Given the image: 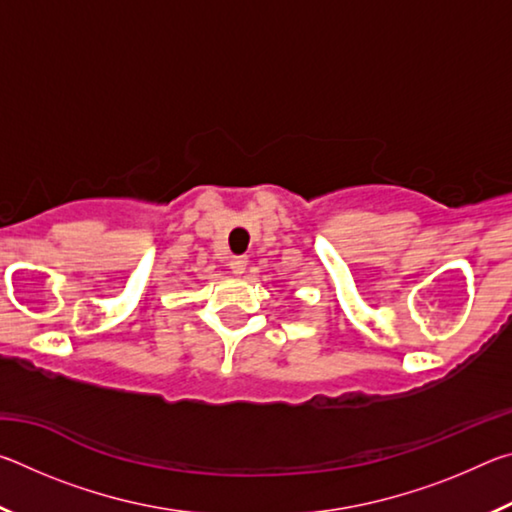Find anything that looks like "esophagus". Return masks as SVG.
Masks as SVG:
<instances>
[{
    "label": "esophagus",
    "instance_id": "esophagus-1",
    "mask_svg": "<svg viewBox=\"0 0 512 512\" xmlns=\"http://www.w3.org/2000/svg\"><path fill=\"white\" fill-rule=\"evenodd\" d=\"M230 271L235 275H244L246 273V266H248V259L246 257H232L230 259Z\"/></svg>",
    "mask_w": 512,
    "mask_h": 512
}]
</instances>
